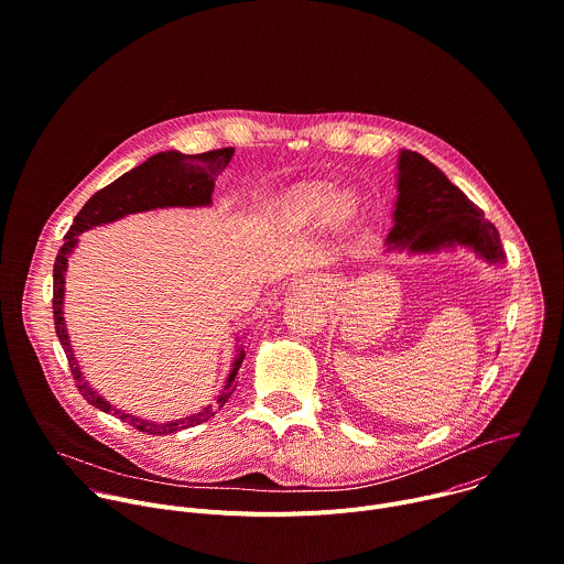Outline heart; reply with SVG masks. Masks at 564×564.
Returning <instances> with one entry per match:
<instances>
[{
  "label": "heart",
  "mask_w": 564,
  "mask_h": 564,
  "mask_svg": "<svg viewBox=\"0 0 564 564\" xmlns=\"http://www.w3.org/2000/svg\"><path fill=\"white\" fill-rule=\"evenodd\" d=\"M323 202H325V195L323 191H307L303 195H299L290 208V215L294 221H310L314 217H318L323 213ZM354 208V199L351 197H340L334 206V213L338 217H347Z\"/></svg>",
  "instance_id": "heart-1"
}]
</instances>
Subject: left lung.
<instances>
[{
    "label": "left lung",
    "mask_w": 564,
    "mask_h": 564,
    "mask_svg": "<svg viewBox=\"0 0 564 564\" xmlns=\"http://www.w3.org/2000/svg\"><path fill=\"white\" fill-rule=\"evenodd\" d=\"M388 241L412 252L458 243L489 263L505 259L496 226L432 161L412 150H403L399 159V202Z\"/></svg>",
    "instance_id": "1"
}]
</instances>
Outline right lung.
Wrapping results in <instances>:
<instances>
[{
	"label": "right lung",
	"mask_w": 564,
	"mask_h": 564,
	"mask_svg": "<svg viewBox=\"0 0 564 564\" xmlns=\"http://www.w3.org/2000/svg\"><path fill=\"white\" fill-rule=\"evenodd\" d=\"M235 148H219V150H208L202 154H181V152H159L154 156H150L148 161H143L141 165L132 167L130 172L121 174L117 181H112L110 185L101 187L97 191L86 206L79 210V215L75 217L70 230L66 232V243L62 246L57 259H55V268H53V316H55V332L57 338L66 351L73 379L77 390L82 392V397L95 405L101 412H115V416H119L121 421H126L128 425H132L134 430L143 432V434H152V436H165L178 430H187L195 427L199 423H206L208 419H213L232 397L235 388H237V371L243 362L246 351H241L235 360V367L228 377L226 388L221 390L219 399L215 405L204 408L199 414H193L187 419H178V421H167V423H154V421H143L139 416H130L123 414L115 408H110V403H106L82 377V371L77 367L75 354L70 349L68 343V334H66V323H64V276H66V265H68V254L77 243V235L90 230L93 226H101V224H110L117 221L126 215L132 213H143V210H152V208H165V206H208L213 202V193H215V181L221 174V170L228 165V161L232 159Z\"/></svg>",
	"instance_id": "right-lung-1"
}]
</instances>
